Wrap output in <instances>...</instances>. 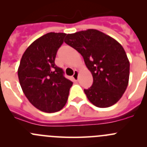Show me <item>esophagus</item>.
Listing matches in <instances>:
<instances>
[{
    "label": "esophagus",
    "mask_w": 147,
    "mask_h": 147,
    "mask_svg": "<svg viewBox=\"0 0 147 147\" xmlns=\"http://www.w3.org/2000/svg\"><path fill=\"white\" fill-rule=\"evenodd\" d=\"M78 75H79V72H78V70L74 71V75H73V77H72V78H73L74 80H75V81L78 80Z\"/></svg>",
    "instance_id": "esophagus-1"
}]
</instances>
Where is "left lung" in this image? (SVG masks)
<instances>
[{"label":"left lung","mask_w":147,"mask_h":147,"mask_svg":"<svg viewBox=\"0 0 147 147\" xmlns=\"http://www.w3.org/2000/svg\"><path fill=\"white\" fill-rule=\"evenodd\" d=\"M65 42L80 53L92 75V85L84 90L89 101L100 108L119 101L129 78V61L121 44L94 29L67 34Z\"/></svg>","instance_id":"obj_1"}]
</instances>
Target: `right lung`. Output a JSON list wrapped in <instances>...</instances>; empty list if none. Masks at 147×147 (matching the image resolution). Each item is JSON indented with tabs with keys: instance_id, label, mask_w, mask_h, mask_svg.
Returning <instances> with one entry per match:
<instances>
[{
	"instance_id": "obj_1",
	"label": "right lung",
	"mask_w": 147,
	"mask_h": 147,
	"mask_svg": "<svg viewBox=\"0 0 147 147\" xmlns=\"http://www.w3.org/2000/svg\"><path fill=\"white\" fill-rule=\"evenodd\" d=\"M67 34L48 32L34 41L23 53L18 69L19 82L29 102L47 113L61 110L72 82L55 64L57 50Z\"/></svg>"
}]
</instances>
